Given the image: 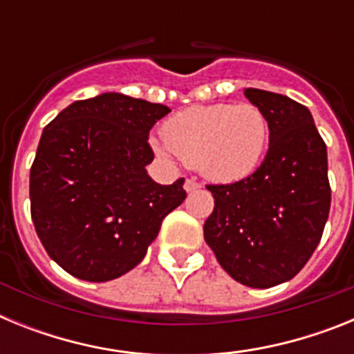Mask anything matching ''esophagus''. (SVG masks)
Wrapping results in <instances>:
<instances>
[{"label": "esophagus", "instance_id": "1", "mask_svg": "<svg viewBox=\"0 0 354 354\" xmlns=\"http://www.w3.org/2000/svg\"><path fill=\"white\" fill-rule=\"evenodd\" d=\"M198 187H200V184L196 183L195 179H187L186 183H184V189H186L187 193L195 192V189H198Z\"/></svg>", "mask_w": 354, "mask_h": 354}]
</instances>
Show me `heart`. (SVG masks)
I'll use <instances>...</instances> for the list:
<instances>
[{
    "label": "heart",
    "mask_w": 354,
    "mask_h": 354,
    "mask_svg": "<svg viewBox=\"0 0 354 354\" xmlns=\"http://www.w3.org/2000/svg\"><path fill=\"white\" fill-rule=\"evenodd\" d=\"M270 142L264 111L252 102L192 106L162 126L150 145L162 159H183L212 183L230 184L257 170Z\"/></svg>",
    "instance_id": "1"
}]
</instances>
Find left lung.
Returning <instances> with one entry per match:
<instances>
[{
	"label": "left lung",
	"instance_id": "1",
	"mask_svg": "<svg viewBox=\"0 0 354 354\" xmlns=\"http://www.w3.org/2000/svg\"><path fill=\"white\" fill-rule=\"evenodd\" d=\"M245 95L268 118L270 149L246 179L207 186L214 211L204 237L234 280L268 289L296 277L321 241L331 204L328 156L308 108L259 88Z\"/></svg>",
	"mask_w": 354,
	"mask_h": 354
}]
</instances>
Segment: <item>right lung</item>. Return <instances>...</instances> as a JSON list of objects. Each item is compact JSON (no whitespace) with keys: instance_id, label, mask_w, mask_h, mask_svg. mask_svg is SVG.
I'll list each match as a JSON object with an SVG mask.
<instances>
[{"instance_id":"obj_1","label":"right lung","mask_w":354,"mask_h":354,"mask_svg":"<svg viewBox=\"0 0 354 354\" xmlns=\"http://www.w3.org/2000/svg\"><path fill=\"white\" fill-rule=\"evenodd\" d=\"M165 104L108 92L72 102L44 127L30 171L31 220L49 257L72 277L108 282L145 257L162 220L186 198L145 167Z\"/></svg>"}]
</instances>
